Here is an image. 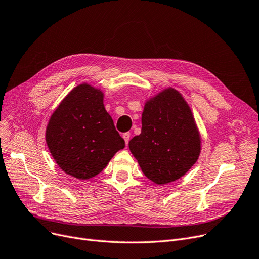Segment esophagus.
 Returning a JSON list of instances; mask_svg holds the SVG:
<instances>
[{"label":"esophagus","instance_id":"esophagus-1","mask_svg":"<svg viewBox=\"0 0 259 259\" xmlns=\"http://www.w3.org/2000/svg\"><path fill=\"white\" fill-rule=\"evenodd\" d=\"M130 132H126V133H123L122 134V138H123V140H125V142H126V145L129 143V140H130Z\"/></svg>","mask_w":259,"mask_h":259}]
</instances>
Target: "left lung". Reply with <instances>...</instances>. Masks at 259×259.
<instances>
[{
  "mask_svg": "<svg viewBox=\"0 0 259 259\" xmlns=\"http://www.w3.org/2000/svg\"><path fill=\"white\" fill-rule=\"evenodd\" d=\"M129 148L144 175L156 184L176 181L197 162L200 136L186 102L168 89L145 105L142 132Z\"/></svg>",
  "mask_w": 259,
  "mask_h": 259,
  "instance_id": "left-lung-1",
  "label": "left lung"
}]
</instances>
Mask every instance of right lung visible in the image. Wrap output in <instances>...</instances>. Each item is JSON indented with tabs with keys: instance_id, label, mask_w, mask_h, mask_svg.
I'll list each match as a JSON object with an SVG mask.
<instances>
[{
	"instance_id": "right-lung-1",
	"label": "right lung",
	"mask_w": 259,
	"mask_h": 259,
	"mask_svg": "<svg viewBox=\"0 0 259 259\" xmlns=\"http://www.w3.org/2000/svg\"><path fill=\"white\" fill-rule=\"evenodd\" d=\"M103 97L89 84L76 87L56 109L47 128V143L56 163L77 179L98 175L125 147Z\"/></svg>"
}]
</instances>
